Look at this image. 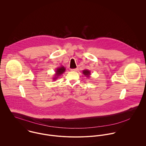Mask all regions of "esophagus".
<instances>
[{"label":"esophagus","instance_id":"obj_1","mask_svg":"<svg viewBox=\"0 0 146 146\" xmlns=\"http://www.w3.org/2000/svg\"><path fill=\"white\" fill-rule=\"evenodd\" d=\"M71 70H72V71H76L78 70V69H77V68H74V69H72Z\"/></svg>","mask_w":146,"mask_h":146}]
</instances>
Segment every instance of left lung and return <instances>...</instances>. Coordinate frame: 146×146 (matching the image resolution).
Wrapping results in <instances>:
<instances>
[{"mask_svg":"<svg viewBox=\"0 0 146 146\" xmlns=\"http://www.w3.org/2000/svg\"><path fill=\"white\" fill-rule=\"evenodd\" d=\"M83 74L84 75L87 77V78H90V71L88 70H84L83 71Z\"/></svg>","mask_w":146,"mask_h":146,"instance_id":"obj_1","label":"left lung"}]
</instances>
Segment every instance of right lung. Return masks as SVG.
<instances>
[{
	"label": "right lung",
	"instance_id": "1",
	"mask_svg": "<svg viewBox=\"0 0 146 146\" xmlns=\"http://www.w3.org/2000/svg\"><path fill=\"white\" fill-rule=\"evenodd\" d=\"M65 71H66V68L63 66H61L59 67H57L55 70V74L53 75L54 76L52 78L53 80L54 81L57 80V79H58V77L61 76V75H62L63 72H64Z\"/></svg>",
	"mask_w": 146,
	"mask_h": 146
}]
</instances>
